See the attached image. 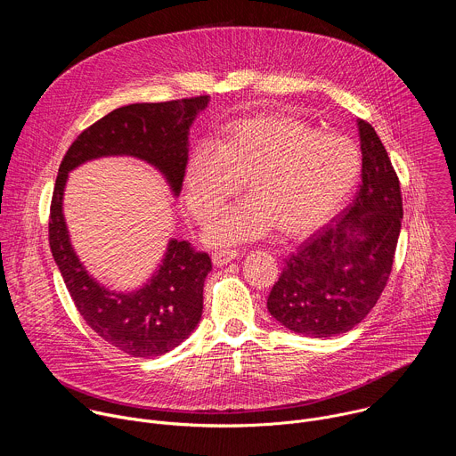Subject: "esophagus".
Wrapping results in <instances>:
<instances>
[{"mask_svg":"<svg viewBox=\"0 0 456 456\" xmlns=\"http://www.w3.org/2000/svg\"><path fill=\"white\" fill-rule=\"evenodd\" d=\"M238 256V250H231V248H227V250H216L215 254H213V264L216 265V267H222V265H227L229 262H232V259Z\"/></svg>","mask_w":456,"mask_h":456,"instance_id":"34e87169","label":"esophagus"}]
</instances>
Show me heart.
<instances>
[{"mask_svg":"<svg viewBox=\"0 0 456 456\" xmlns=\"http://www.w3.org/2000/svg\"><path fill=\"white\" fill-rule=\"evenodd\" d=\"M215 148H192L183 173L185 204L200 224L216 218L245 180V199L206 232L213 245L269 234L303 238L332 220L361 176V151L341 134H321L289 115H256L225 126Z\"/></svg>","mask_w":456,"mask_h":456,"instance_id":"heart-1","label":"heart"}]
</instances>
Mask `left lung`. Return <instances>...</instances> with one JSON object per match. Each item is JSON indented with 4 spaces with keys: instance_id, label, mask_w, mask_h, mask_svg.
I'll use <instances>...</instances> for the list:
<instances>
[{
    "instance_id": "1",
    "label": "left lung",
    "mask_w": 456,
    "mask_h": 456,
    "mask_svg": "<svg viewBox=\"0 0 456 456\" xmlns=\"http://www.w3.org/2000/svg\"><path fill=\"white\" fill-rule=\"evenodd\" d=\"M362 182L336 224L305 240L287 259L267 308L285 329L334 338L352 330L382 294L401 234L399 176L371 124L357 120Z\"/></svg>"
}]
</instances>
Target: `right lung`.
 Masks as SVG:
<instances>
[{
    "mask_svg": "<svg viewBox=\"0 0 456 456\" xmlns=\"http://www.w3.org/2000/svg\"><path fill=\"white\" fill-rule=\"evenodd\" d=\"M208 102L209 95H200L117 108L86 127L59 166L48 222L52 256L88 327L132 357L162 355L197 329L211 257L187 241L169 240L162 264L142 289L108 290L86 273L70 243L62 215L64 185L69 173L88 160L127 155L155 166L176 197L187 164L189 127Z\"/></svg>",
    "mask_w": 456,
    "mask_h": 456,
    "instance_id": "right-lung-1",
    "label": "right lung"
}]
</instances>
